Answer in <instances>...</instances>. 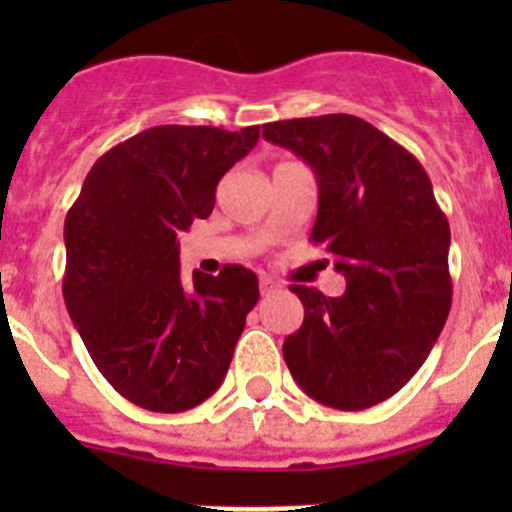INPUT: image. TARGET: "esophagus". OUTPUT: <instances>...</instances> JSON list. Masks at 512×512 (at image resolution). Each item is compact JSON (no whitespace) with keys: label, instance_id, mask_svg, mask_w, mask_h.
Instances as JSON below:
<instances>
[{"label":"esophagus","instance_id":"obj_1","mask_svg":"<svg viewBox=\"0 0 512 512\" xmlns=\"http://www.w3.org/2000/svg\"><path fill=\"white\" fill-rule=\"evenodd\" d=\"M259 289H261V295H271V292H277V282H274L271 277H261Z\"/></svg>","mask_w":512,"mask_h":512}]
</instances>
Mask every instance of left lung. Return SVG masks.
I'll use <instances>...</instances> for the list:
<instances>
[{
    "label": "left lung",
    "mask_w": 512,
    "mask_h": 512,
    "mask_svg": "<svg viewBox=\"0 0 512 512\" xmlns=\"http://www.w3.org/2000/svg\"><path fill=\"white\" fill-rule=\"evenodd\" d=\"M264 138L318 176L310 241L346 277L341 297L289 287L305 320L284 338V361L312 400L372 408L410 382L449 318V220L418 158L361 117L269 122Z\"/></svg>",
    "instance_id": "8db88e82"
}]
</instances>
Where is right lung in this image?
<instances>
[{"label": "right lung", "mask_w": 512, "mask_h": 512, "mask_svg": "<svg viewBox=\"0 0 512 512\" xmlns=\"http://www.w3.org/2000/svg\"><path fill=\"white\" fill-rule=\"evenodd\" d=\"M259 140L158 125L99 156L63 225V300L102 377L138 408L182 413L223 384L259 277L179 269V233L215 207L217 182Z\"/></svg>", "instance_id": "obj_1"}]
</instances>
